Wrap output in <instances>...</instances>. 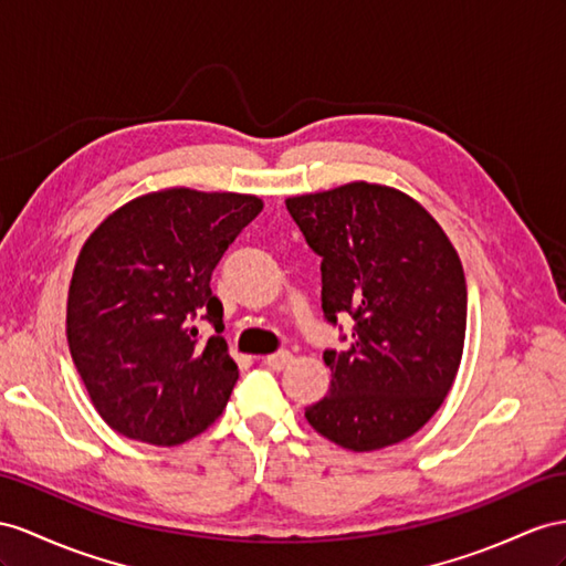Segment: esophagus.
<instances>
[{
  "label": "esophagus",
  "mask_w": 566,
  "mask_h": 566,
  "mask_svg": "<svg viewBox=\"0 0 566 566\" xmlns=\"http://www.w3.org/2000/svg\"><path fill=\"white\" fill-rule=\"evenodd\" d=\"M265 364L272 368V370H284L294 364V356L289 352H277V354H270L265 358Z\"/></svg>",
  "instance_id": "34e87169"
}]
</instances>
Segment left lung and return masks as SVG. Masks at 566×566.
Segmentation results:
<instances>
[{"label":"left lung","instance_id":"8db88e82","mask_svg":"<svg viewBox=\"0 0 566 566\" xmlns=\"http://www.w3.org/2000/svg\"><path fill=\"white\" fill-rule=\"evenodd\" d=\"M323 258V311L354 317L352 346L325 352L329 392L308 423L344 449L411 438L452 389L467 337V277L438 220L399 188L352 181L286 198Z\"/></svg>","mask_w":566,"mask_h":566}]
</instances>
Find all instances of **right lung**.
Listing matches in <instances>:
<instances>
[{
	"instance_id": "add662e5",
	"label": "right lung",
	"mask_w": 566,
	"mask_h": 566,
	"mask_svg": "<svg viewBox=\"0 0 566 566\" xmlns=\"http://www.w3.org/2000/svg\"><path fill=\"white\" fill-rule=\"evenodd\" d=\"M263 198L171 186L107 214L85 239L66 337L95 411L124 438L174 447L222 416L239 380L210 277ZM206 316L217 336L197 342Z\"/></svg>"
}]
</instances>
